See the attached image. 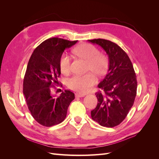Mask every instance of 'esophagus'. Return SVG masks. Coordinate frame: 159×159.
<instances>
[{"label":"esophagus","instance_id":"obj_1","mask_svg":"<svg viewBox=\"0 0 159 159\" xmlns=\"http://www.w3.org/2000/svg\"><path fill=\"white\" fill-rule=\"evenodd\" d=\"M84 96H85V95H84V94H80V93L75 94L76 98H82V97H84Z\"/></svg>","mask_w":159,"mask_h":159}]
</instances>
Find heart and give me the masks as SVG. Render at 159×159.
Instances as JSON below:
<instances>
[{
  "label": "heart",
  "instance_id": "obj_1",
  "mask_svg": "<svg viewBox=\"0 0 159 159\" xmlns=\"http://www.w3.org/2000/svg\"><path fill=\"white\" fill-rule=\"evenodd\" d=\"M72 53L80 58L88 61V70L92 71L98 77L103 76L109 68V60L108 57L100 54L99 50L90 44H82L72 50ZM60 67L64 74L68 73L71 67V58L69 56L63 54L60 58ZM96 82L95 76L92 73L83 75H75L68 81L71 89L80 93L88 91L91 86Z\"/></svg>",
  "mask_w": 159,
  "mask_h": 159
}]
</instances>
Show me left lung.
<instances>
[{
	"mask_svg": "<svg viewBox=\"0 0 159 159\" xmlns=\"http://www.w3.org/2000/svg\"><path fill=\"white\" fill-rule=\"evenodd\" d=\"M88 41L102 47L109 60L107 74L98 85L102 91L95 93L98 105L91 111V118L103 127H113L125 119L133 105L137 76L128 55L117 44L100 38Z\"/></svg>",
	"mask_w": 159,
	"mask_h": 159,
	"instance_id": "1",
	"label": "left lung"
}]
</instances>
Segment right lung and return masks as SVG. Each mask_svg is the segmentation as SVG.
<instances>
[{
  "instance_id": "right-lung-1",
  "label": "right lung",
  "mask_w": 159,
  "mask_h": 159,
  "mask_svg": "<svg viewBox=\"0 0 159 159\" xmlns=\"http://www.w3.org/2000/svg\"><path fill=\"white\" fill-rule=\"evenodd\" d=\"M77 42L49 38L36 48L28 61L23 93L32 117L43 126L52 127L63 121L70 103L75 99L74 93L70 90L56 97L50 88L59 85L61 56L65 49Z\"/></svg>"
}]
</instances>
